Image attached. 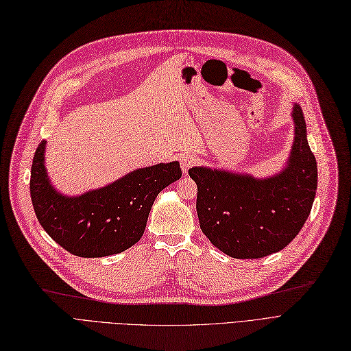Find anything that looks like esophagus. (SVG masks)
<instances>
[{
    "label": "esophagus",
    "mask_w": 351,
    "mask_h": 351,
    "mask_svg": "<svg viewBox=\"0 0 351 351\" xmlns=\"http://www.w3.org/2000/svg\"><path fill=\"white\" fill-rule=\"evenodd\" d=\"M195 163H197V156H193V154H184L182 158H180V167H182L184 173H186L188 169Z\"/></svg>",
    "instance_id": "obj_1"
}]
</instances>
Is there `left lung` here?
I'll return each instance as SVG.
<instances>
[{
  "instance_id": "1",
  "label": "left lung",
  "mask_w": 351,
  "mask_h": 351,
  "mask_svg": "<svg viewBox=\"0 0 351 351\" xmlns=\"http://www.w3.org/2000/svg\"><path fill=\"white\" fill-rule=\"evenodd\" d=\"M293 143L275 175L256 178L226 169L195 166L189 176L198 186L197 213L204 234L234 258L276 253L298 236L313 208L318 171L306 140L304 112L292 107Z\"/></svg>"
}]
</instances>
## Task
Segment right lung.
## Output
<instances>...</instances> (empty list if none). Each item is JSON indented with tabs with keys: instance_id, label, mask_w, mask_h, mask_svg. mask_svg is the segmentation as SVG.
<instances>
[{
	"instance_id": "1",
	"label": "right lung",
	"mask_w": 351,
	"mask_h": 351,
	"mask_svg": "<svg viewBox=\"0 0 351 351\" xmlns=\"http://www.w3.org/2000/svg\"><path fill=\"white\" fill-rule=\"evenodd\" d=\"M45 152L43 140L32 165L33 208L47 234L80 257L111 256L132 247L145 232L156 197L182 176L179 162L159 163L134 169L106 186L69 197L51 185Z\"/></svg>"
}]
</instances>
